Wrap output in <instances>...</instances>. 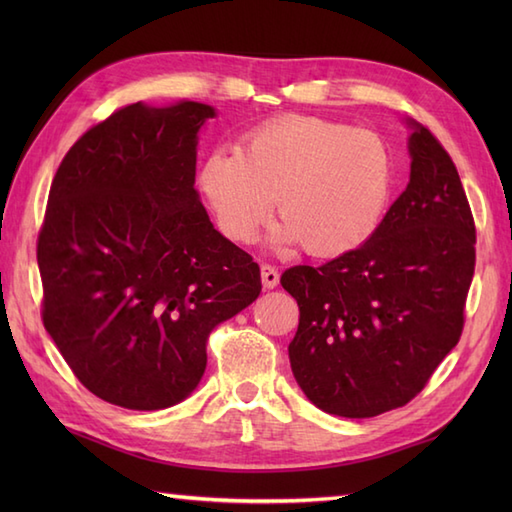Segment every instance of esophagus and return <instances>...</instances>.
<instances>
[{
  "mask_svg": "<svg viewBox=\"0 0 512 512\" xmlns=\"http://www.w3.org/2000/svg\"><path fill=\"white\" fill-rule=\"evenodd\" d=\"M262 284L264 288H277L279 286V270L270 264H262Z\"/></svg>",
  "mask_w": 512,
  "mask_h": 512,
  "instance_id": "1",
  "label": "esophagus"
}]
</instances>
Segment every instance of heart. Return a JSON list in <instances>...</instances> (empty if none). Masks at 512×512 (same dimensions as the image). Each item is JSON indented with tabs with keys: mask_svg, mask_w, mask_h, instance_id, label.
Masks as SVG:
<instances>
[{
	"mask_svg": "<svg viewBox=\"0 0 512 512\" xmlns=\"http://www.w3.org/2000/svg\"><path fill=\"white\" fill-rule=\"evenodd\" d=\"M198 189L217 228L250 244L275 206L270 244L339 257L363 246L380 224L391 189L383 140L317 116H279L250 129L237 151L200 162Z\"/></svg>",
	"mask_w": 512,
	"mask_h": 512,
	"instance_id": "heart-1",
	"label": "heart"
}]
</instances>
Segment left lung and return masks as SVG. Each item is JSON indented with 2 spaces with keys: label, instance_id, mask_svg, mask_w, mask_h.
Listing matches in <instances>:
<instances>
[{
  "label": "left lung",
  "instance_id": "1",
  "mask_svg": "<svg viewBox=\"0 0 512 512\" xmlns=\"http://www.w3.org/2000/svg\"><path fill=\"white\" fill-rule=\"evenodd\" d=\"M411 173L374 235L319 268L295 266L290 367L312 405L374 418L416 398L460 341L475 222L447 149L409 121Z\"/></svg>",
  "mask_w": 512,
  "mask_h": 512
}]
</instances>
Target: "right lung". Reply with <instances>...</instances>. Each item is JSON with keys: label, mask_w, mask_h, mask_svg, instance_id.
Here are the masks:
<instances>
[{"label": "right lung", "mask_w": 512, "mask_h": 512, "mask_svg": "<svg viewBox=\"0 0 512 512\" xmlns=\"http://www.w3.org/2000/svg\"><path fill=\"white\" fill-rule=\"evenodd\" d=\"M211 105L134 103L61 160L37 239L41 317L74 376L112 405L156 411L198 387L206 341L262 292L195 191Z\"/></svg>", "instance_id": "right-lung-1"}]
</instances>
